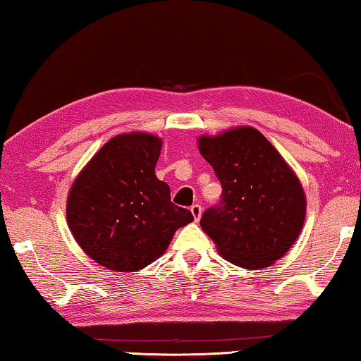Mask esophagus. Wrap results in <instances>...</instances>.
I'll return each mask as SVG.
<instances>
[{"mask_svg":"<svg viewBox=\"0 0 361 361\" xmlns=\"http://www.w3.org/2000/svg\"><path fill=\"white\" fill-rule=\"evenodd\" d=\"M190 211H192V216L195 219V222H198V220L201 219V214H203V207H201L200 204H193L190 207Z\"/></svg>","mask_w":361,"mask_h":361,"instance_id":"obj_1","label":"esophagus"}]
</instances>
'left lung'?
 I'll return each instance as SVG.
<instances>
[{"label": "left lung", "instance_id": "obj_1", "mask_svg": "<svg viewBox=\"0 0 361 361\" xmlns=\"http://www.w3.org/2000/svg\"><path fill=\"white\" fill-rule=\"evenodd\" d=\"M198 147L222 185L219 204L200 220L220 255L244 269L279 260L305 224L306 198L298 177L252 126L201 136Z\"/></svg>", "mask_w": 361, "mask_h": 361}]
</instances>
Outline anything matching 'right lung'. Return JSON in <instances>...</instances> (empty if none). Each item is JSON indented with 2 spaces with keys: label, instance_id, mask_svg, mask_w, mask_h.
<instances>
[{
  "label": "right lung",
  "instance_id": "1",
  "mask_svg": "<svg viewBox=\"0 0 361 361\" xmlns=\"http://www.w3.org/2000/svg\"><path fill=\"white\" fill-rule=\"evenodd\" d=\"M160 137L120 135L82 169L68 195V225L85 254L118 273L160 257L192 212L171 203L169 185L155 176Z\"/></svg>",
  "mask_w": 361,
  "mask_h": 361
}]
</instances>
